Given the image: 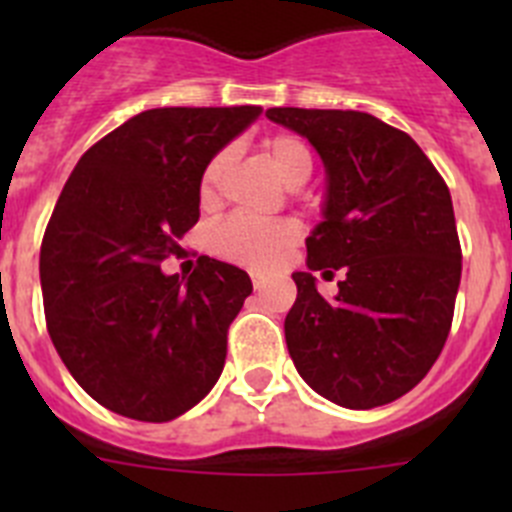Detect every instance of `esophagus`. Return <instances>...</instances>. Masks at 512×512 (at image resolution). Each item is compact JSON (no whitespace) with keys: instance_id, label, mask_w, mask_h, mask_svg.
<instances>
[{"instance_id":"esophagus-1","label":"esophagus","mask_w":512,"mask_h":512,"mask_svg":"<svg viewBox=\"0 0 512 512\" xmlns=\"http://www.w3.org/2000/svg\"><path fill=\"white\" fill-rule=\"evenodd\" d=\"M251 282H253V289H261L266 284V279L261 277V274H251Z\"/></svg>"}]
</instances>
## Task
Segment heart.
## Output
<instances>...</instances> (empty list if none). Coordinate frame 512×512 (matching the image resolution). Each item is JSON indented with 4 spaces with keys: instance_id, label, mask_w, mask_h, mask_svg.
Returning <instances> with one entry per match:
<instances>
[{
    "instance_id": "b5f03b06",
    "label": "heart",
    "mask_w": 512,
    "mask_h": 512,
    "mask_svg": "<svg viewBox=\"0 0 512 512\" xmlns=\"http://www.w3.org/2000/svg\"><path fill=\"white\" fill-rule=\"evenodd\" d=\"M266 156L271 166L277 169L284 182L297 187L305 184L312 174V153L307 143L297 135L279 133L266 140ZM228 153H217L205 166L200 179V197L210 202L215 197L217 182L225 169ZM297 238V228L287 220L277 223H256L248 217H228L225 223L212 230V251L233 264L248 266V269H269L277 264L284 253L292 248Z\"/></svg>"
}]
</instances>
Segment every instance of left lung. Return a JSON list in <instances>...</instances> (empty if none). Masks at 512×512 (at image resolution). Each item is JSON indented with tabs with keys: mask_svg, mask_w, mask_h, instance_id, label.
Returning a JSON list of instances; mask_svg holds the SVG:
<instances>
[{
	"mask_svg": "<svg viewBox=\"0 0 512 512\" xmlns=\"http://www.w3.org/2000/svg\"><path fill=\"white\" fill-rule=\"evenodd\" d=\"M266 117L310 140L328 174L323 223L284 320L300 377L341 408L397 400L428 374L449 338L461 279L454 205L408 133L354 110L271 107ZM341 268L336 301L314 287Z\"/></svg>",
	"mask_w": 512,
	"mask_h": 512,
	"instance_id": "8db88e82",
	"label": "left lung"
}]
</instances>
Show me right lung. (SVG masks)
I'll return each instance as SVG.
<instances>
[{
	"label": "right lung",
	"mask_w": 512,
	"mask_h": 512,
	"mask_svg": "<svg viewBox=\"0 0 512 512\" xmlns=\"http://www.w3.org/2000/svg\"><path fill=\"white\" fill-rule=\"evenodd\" d=\"M259 115L256 104L140 112L79 158L53 207L45 325L71 377L112 413L166 423L223 372L251 279L210 256L187 279L166 277L161 261L200 220L205 166Z\"/></svg>",
	"instance_id": "obj_1"
}]
</instances>
